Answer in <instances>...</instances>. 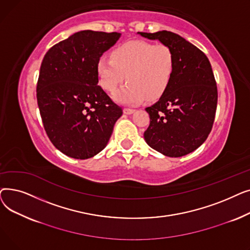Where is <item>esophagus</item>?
I'll return each instance as SVG.
<instances>
[{"mask_svg": "<svg viewBox=\"0 0 250 250\" xmlns=\"http://www.w3.org/2000/svg\"><path fill=\"white\" fill-rule=\"evenodd\" d=\"M124 112H125V114H133V113L135 112V110H134V109H130V108H125V109H124Z\"/></svg>", "mask_w": 250, "mask_h": 250, "instance_id": "34e87169", "label": "esophagus"}]
</instances>
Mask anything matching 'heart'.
Returning <instances> with one entry per match:
<instances>
[{
    "label": "heart",
    "mask_w": 250,
    "mask_h": 250,
    "mask_svg": "<svg viewBox=\"0 0 250 250\" xmlns=\"http://www.w3.org/2000/svg\"><path fill=\"white\" fill-rule=\"evenodd\" d=\"M174 70L173 52L166 44H153L143 41H130L116 46L111 58L102 56L97 62L101 86L113 92V98L122 104L138 105L145 98H160L168 88Z\"/></svg>",
    "instance_id": "heart-1"
}]
</instances>
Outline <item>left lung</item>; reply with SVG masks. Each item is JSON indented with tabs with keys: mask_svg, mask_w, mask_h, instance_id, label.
Returning <instances> with one entry per match:
<instances>
[{
	"mask_svg": "<svg viewBox=\"0 0 250 250\" xmlns=\"http://www.w3.org/2000/svg\"><path fill=\"white\" fill-rule=\"evenodd\" d=\"M171 48L174 70L164 94L146 111L150 125L144 133L148 145L165 156L181 157L198 149L214 124L218 91L204 52L173 32H138Z\"/></svg>",
	"mask_w": 250,
	"mask_h": 250,
	"instance_id": "left-lung-1",
	"label": "left lung"
}]
</instances>
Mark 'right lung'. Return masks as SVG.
Instances as JSON below:
<instances>
[{"mask_svg":"<svg viewBox=\"0 0 250 250\" xmlns=\"http://www.w3.org/2000/svg\"><path fill=\"white\" fill-rule=\"evenodd\" d=\"M121 33L83 30L52 46L43 58L36 97L54 146L75 159L101 152L123 114L98 85L97 62Z\"/></svg>","mask_w":250,"mask_h":250,"instance_id":"obj_1","label":"right lung"}]
</instances>
